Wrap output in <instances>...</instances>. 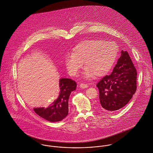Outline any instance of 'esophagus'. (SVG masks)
I'll use <instances>...</instances> for the list:
<instances>
[{
  "mask_svg": "<svg viewBox=\"0 0 153 153\" xmlns=\"http://www.w3.org/2000/svg\"><path fill=\"white\" fill-rule=\"evenodd\" d=\"M79 87L81 88H86L88 87V85L87 84H84V83H81L79 85Z\"/></svg>",
  "mask_w": 153,
  "mask_h": 153,
  "instance_id": "esophagus-1",
  "label": "esophagus"
}]
</instances>
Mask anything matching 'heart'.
<instances>
[{
  "label": "heart",
  "mask_w": 153,
  "mask_h": 153,
  "mask_svg": "<svg viewBox=\"0 0 153 153\" xmlns=\"http://www.w3.org/2000/svg\"><path fill=\"white\" fill-rule=\"evenodd\" d=\"M118 53V46L114 42L100 39L86 40L77 44L73 52L66 54L64 63L68 74L76 76L83 65L86 66L83 72L85 78L94 75H105L114 64Z\"/></svg>",
  "instance_id": "b5f03b06"
}]
</instances>
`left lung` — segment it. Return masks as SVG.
<instances>
[{"instance_id":"1","label":"left lung","mask_w":153,"mask_h":153,"mask_svg":"<svg viewBox=\"0 0 153 153\" xmlns=\"http://www.w3.org/2000/svg\"><path fill=\"white\" fill-rule=\"evenodd\" d=\"M112 72L97 84L101 108L113 112L122 108L130 101L137 89V71L127 51H121Z\"/></svg>"}]
</instances>
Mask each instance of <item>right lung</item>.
<instances>
[{
  "mask_svg": "<svg viewBox=\"0 0 153 153\" xmlns=\"http://www.w3.org/2000/svg\"><path fill=\"white\" fill-rule=\"evenodd\" d=\"M59 94L47 108H34L36 114L50 122H57L62 120L68 114V100L71 93L75 91L76 83L70 78L59 79Z\"/></svg>",
  "mask_w": 153,
  "mask_h": 153,
  "instance_id": "right-lung-1",
  "label": "right lung"
}]
</instances>
